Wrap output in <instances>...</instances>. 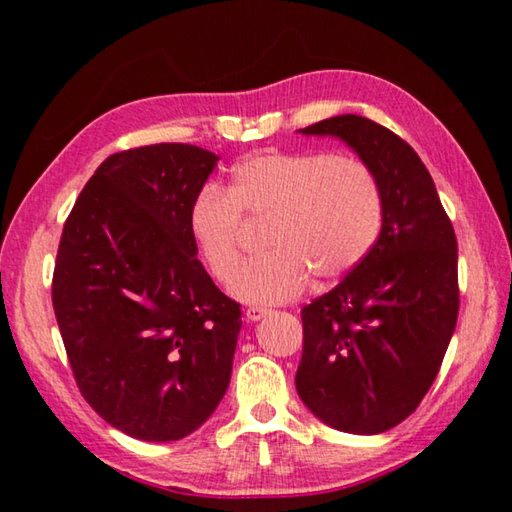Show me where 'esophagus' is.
Masks as SVG:
<instances>
[{"label":"esophagus","mask_w":512,"mask_h":512,"mask_svg":"<svg viewBox=\"0 0 512 512\" xmlns=\"http://www.w3.org/2000/svg\"><path fill=\"white\" fill-rule=\"evenodd\" d=\"M268 314H271V309H266V307H248L246 309V318L248 320H262Z\"/></svg>","instance_id":"34e87169"}]
</instances>
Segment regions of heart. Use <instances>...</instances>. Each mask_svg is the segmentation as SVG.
Wrapping results in <instances>:
<instances>
[{
	"mask_svg": "<svg viewBox=\"0 0 512 512\" xmlns=\"http://www.w3.org/2000/svg\"><path fill=\"white\" fill-rule=\"evenodd\" d=\"M241 215L267 219L272 250L230 282L248 305L298 298L309 277L352 273L377 246L386 196L377 171L348 153L262 151L237 162L225 189L205 185L187 210V230L216 282L230 280L240 256Z\"/></svg>",
	"mask_w": 512,
	"mask_h": 512,
	"instance_id": "b5f03b06",
	"label": "heart"
}]
</instances>
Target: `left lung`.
<instances>
[{"instance_id": "1", "label": "left lung", "mask_w": 512, "mask_h": 512, "mask_svg": "<svg viewBox=\"0 0 512 512\" xmlns=\"http://www.w3.org/2000/svg\"><path fill=\"white\" fill-rule=\"evenodd\" d=\"M336 135L377 171L386 221L377 246L341 284L302 307L296 388L329 427L381 433L418 409L452 339L458 246L427 167L400 135L359 115L302 128Z\"/></svg>"}]
</instances>
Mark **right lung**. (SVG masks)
Wrapping results in <instances>:
<instances>
[{
  "label": "right lung",
  "instance_id": "add662e5",
  "mask_svg": "<svg viewBox=\"0 0 512 512\" xmlns=\"http://www.w3.org/2000/svg\"><path fill=\"white\" fill-rule=\"evenodd\" d=\"M216 160L192 144L108 155L58 244L51 302L76 386L146 443L189 436L230 384L241 305L212 282L187 230Z\"/></svg>",
  "mask_w": 512,
  "mask_h": 512
}]
</instances>
